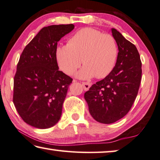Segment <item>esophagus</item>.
Masks as SVG:
<instances>
[{
    "label": "esophagus",
    "instance_id": "1",
    "mask_svg": "<svg viewBox=\"0 0 160 160\" xmlns=\"http://www.w3.org/2000/svg\"><path fill=\"white\" fill-rule=\"evenodd\" d=\"M82 86L83 87V89L85 91H87L91 87V83L90 82H82Z\"/></svg>",
    "mask_w": 160,
    "mask_h": 160
}]
</instances>
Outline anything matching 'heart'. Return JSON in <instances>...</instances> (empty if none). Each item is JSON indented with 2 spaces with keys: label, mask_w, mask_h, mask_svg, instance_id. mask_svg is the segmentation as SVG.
<instances>
[{
  "label": "heart",
  "mask_w": 160,
  "mask_h": 160,
  "mask_svg": "<svg viewBox=\"0 0 160 160\" xmlns=\"http://www.w3.org/2000/svg\"><path fill=\"white\" fill-rule=\"evenodd\" d=\"M118 55L113 36L89 28L77 31L68 44L57 46L55 51L59 67L67 75L74 74L82 62L84 66L77 76L83 79L106 77L113 69Z\"/></svg>",
  "instance_id": "b5f03b06"
}]
</instances>
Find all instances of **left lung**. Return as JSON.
<instances>
[{"mask_svg":"<svg viewBox=\"0 0 160 160\" xmlns=\"http://www.w3.org/2000/svg\"><path fill=\"white\" fill-rule=\"evenodd\" d=\"M111 31L119 50L116 64L107 77L84 93L91 116L104 124L116 122L129 112L142 78V62L135 44L116 29Z\"/></svg>","mask_w":160,"mask_h":160,"instance_id":"8db88e82","label":"left lung"}]
</instances>
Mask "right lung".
<instances>
[{"label": "right lung", "instance_id": "1", "mask_svg": "<svg viewBox=\"0 0 160 160\" xmlns=\"http://www.w3.org/2000/svg\"><path fill=\"white\" fill-rule=\"evenodd\" d=\"M74 28L73 24L44 27L26 45L14 77L12 101L18 114L31 126H54L72 78L59 70L57 42Z\"/></svg>", "mask_w": 160, "mask_h": 160}]
</instances>
